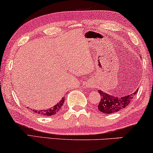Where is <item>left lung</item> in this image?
<instances>
[{
  "instance_id": "1",
  "label": "left lung",
  "mask_w": 153,
  "mask_h": 153,
  "mask_svg": "<svg viewBox=\"0 0 153 153\" xmlns=\"http://www.w3.org/2000/svg\"><path fill=\"white\" fill-rule=\"evenodd\" d=\"M137 92H138V90L128 95L118 97H114L111 94L105 93L102 90H98V92L101 96V100L98 105V110L105 114H112L119 111V110L126 107L130 104L131 101L136 95Z\"/></svg>"
}]
</instances>
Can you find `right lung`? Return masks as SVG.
I'll return each instance as SVG.
<instances>
[{
  "instance_id": "add662e5",
  "label": "right lung",
  "mask_w": 153,
  "mask_h": 153,
  "mask_svg": "<svg viewBox=\"0 0 153 153\" xmlns=\"http://www.w3.org/2000/svg\"><path fill=\"white\" fill-rule=\"evenodd\" d=\"M64 101H65L64 97H63L62 100H61V101L59 102V103H57L56 105H54L53 107L49 108V109H47L46 110H34V109H33V111L34 113L37 114L41 115V116L54 115L56 113H57V112L59 111V109H61V107L63 106Z\"/></svg>"
}]
</instances>
